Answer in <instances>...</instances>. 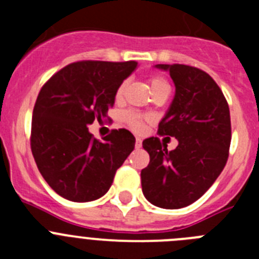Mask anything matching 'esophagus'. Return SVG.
<instances>
[{
  "label": "esophagus",
  "mask_w": 259,
  "mask_h": 259,
  "mask_svg": "<svg viewBox=\"0 0 259 259\" xmlns=\"http://www.w3.org/2000/svg\"><path fill=\"white\" fill-rule=\"evenodd\" d=\"M135 146H136V149H140L141 146H143V140H141L140 137H136V144H135Z\"/></svg>",
  "instance_id": "1"
}]
</instances>
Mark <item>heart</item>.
Masks as SVG:
<instances>
[{"instance_id": "heart-1", "label": "heart", "mask_w": 259, "mask_h": 259, "mask_svg": "<svg viewBox=\"0 0 259 259\" xmlns=\"http://www.w3.org/2000/svg\"><path fill=\"white\" fill-rule=\"evenodd\" d=\"M164 84L167 83L162 79V77L154 76L150 79V87H152V91L157 88V87L164 85ZM124 88H125V83H123L119 85L118 89H116V93H115L116 100H120V98H122L123 93H124ZM125 119H127V122L130 123V125H131L132 128H135V130H141V128H143V119H141V116L137 115V114L127 113L125 114Z\"/></svg>"}]
</instances>
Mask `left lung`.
Returning a JSON list of instances; mask_svg holds the SVG:
<instances>
[{
	"label": "left lung",
	"mask_w": 259,
	"mask_h": 259,
	"mask_svg": "<svg viewBox=\"0 0 259 259\" xmlns=\"http://www.w3.org/2000/svg\"><path fill=\"white\" fill-rule=\"evenodd\" d=\"M167 71L175 96L158 125L159 135L178 140L168 152L158 137L143 141L150 162L141 171L145 198L162 209H180L197 201L223 171L231 144L228 104L218 84L200 68L155 65Z\"/></svg>",
	"instance_id": "left-lung-1"
}]
</instances>
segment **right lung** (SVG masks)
<instances>
[{
  "label": "right lung",
  "mask_w": 259,
  "mask_h": 259,
  "mask_svg": "<svg viewBox=\"0 0 259 259\" xmlns=\"http://www.w3.org/2000/svg\"><path fill=\"white\" fill-rule=\"evenodd\" d=\"M136 68V61L75 62L41 88L32 114L31 149L40 174L61 197L74 202L102 197L134 150L136 139L128 130H114L98 141L88 125L107 115L116 89Z\"/></svg>",
  "instance_id": "1"
}]
</instances>
